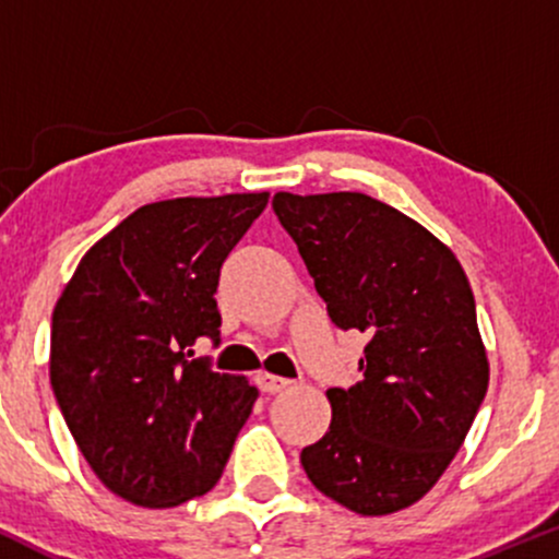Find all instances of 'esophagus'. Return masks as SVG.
I'll return each mask as SVG.
<instances>
[{
  "label": "esophagus",
  "mask_w": 559,
  "mask_h": 559,
  "mask_svg": "<svg viewBox=\"0 0 559 559\" xmlns=\"http://www.w3.org/2000/svg\"><path fill=\"white\" fill-rule=\"evenodd\" d=\"M260 389L267 391V394H275V391H284L286 386H292V381L288 378H281V376H273V373H260Z\"/></svg>",
  "instance_id": "obj_1"
}]
</instances>
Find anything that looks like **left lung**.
Segmentation results:
<instances>
[{
	"mask_svg": "<svg viewBox=\"0 0 559 559\" xmlns=\"http://www.w3.org/2000/svg\"><path fill=\"white\" fill-rule=\"evenodd\" d=\"M273 210L333 323L370 338L362 381L325 391L331 426L301 467L357 515L400 512L433 489L489 389L467 275L431 230L360 191H278Z\"/></svg>",
	"mask_w": 559,
	"mask_h": 559,
	"instance_id": "left-lung-1",
	"label": "left lung"
}]
</instances>
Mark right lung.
<instances>
[{"mask_svg":"<svg viewBox=\"0 0 559 559\" xmlns=\"http://www.w3.org/2000/svg\"><path fill=\"white\" fill-rule=\"evenodd\" d=\"M267 197L144 204L83 254L57 299V404L96 478L126 502L165 510L207 493L252 413L258 386L189 357L197 338L221 342V267Z\"/></svg>","mask_w":559,"mask_h":559,"instance_id":"1","label":"right lung"}]
</instances>
